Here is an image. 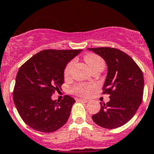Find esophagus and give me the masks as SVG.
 <instances>
[{
  "label": "esophagus",
  "instance_id": "34e87169",
  "mask_svg": "<svg viewBox=\"0 0 154 154\" xmlns=\"http://www.w3.org/2000/svg\"><path fill=\"white\" fill-rule=\"evenodd\" d=\"M77 101H80V102H84V103H87L88 100H85V99H77Z\"/></svg>",
  "mask_w": 154,
  "mask_h": 154
}]
</instances>
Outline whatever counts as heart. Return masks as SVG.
<instances>
[{"label": "heart", "mask_w": 154, "mask_h": 154, "mask_svg": "<svg viewBox=\"0 0 154 154\" xmlns=\"http://www.w3.org/2000/svg\"><path fill=\"white\" fill-rule=\"evenodd\" d=\"M85 62H87V64L88 65V66H89V68L91 69L94 68V67H96V66H103V65H104L102 58H101L100 57H99L98 55H96V54H88V55L85 57ZM73 61H71V62L66 66L64 72V74L66 77H68L69 75L71 69L73 67ZM89 89L90 86L80 84V85H77L75 86L74 88H73L72 92L77 95L85 96V95L88 94V92H89Z\"/></svg>", "instance_id": "b5f03b06"}]
</instances>
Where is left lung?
I'll use <instances>...</instances> for the list:
<instances>
[{
    "label": "left lung",
    "mask_w": 154,
    "mask_h": 154,
    "mask_svg": "<svg viewBox=\"0 0 154 154\" xmlns=\"http://www.w3.org/2000/svg\"><path fill=\"white\" fill-rule=\"evenodd\" d=\"M103 57L107 66L103 93L110 95L107 103L92 116L100 127L114 129L126 124L142 101L144 78L141 69L128 54L112 47L88 48Z\"/></svg>",
    "instance_id": "8db88e82"
}]
</instances>
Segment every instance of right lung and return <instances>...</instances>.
Segmentation results:
<instances>
[{
	"instance_id": "right-lung-1",
	"label": "right lung",
	"mask_w": 154,
	"mask_h": 154,
	"mask_svg": "<svg viewBox=\"0 0 154 154\" xmlns=\"http://www.w3.org/2000/svg\"><path fill=\"white\" fill-rule=\"evenodd\" d=\"M82 50H45L19 69L13 100L23 122L35 131L51 133L67 122L75 100L65 96L61 101L51 96L64 83L66 65Z\"/></svg>"
}]
</instances>
